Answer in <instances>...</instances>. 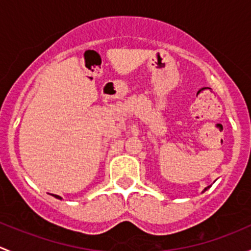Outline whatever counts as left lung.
Segmentation results:
<instances>
[{
  "label": "left lung",
  "mask_w": 251,
  "mask_h": 251,
  "mask_svg": "<svg viewBox=\"0 0 251 251\" xmlns=\"http://www.w3.org/2000/svg\"><path fill=\"white\" fill-rule=\"evenodd\" d=\"M210 187H211V186H207V187H205V188H204V191H203V193H204V192H205V191H207V189H209V188H210Z\"/></svg>",
  "instance_id": "left-lung-1"
}]
</instances>
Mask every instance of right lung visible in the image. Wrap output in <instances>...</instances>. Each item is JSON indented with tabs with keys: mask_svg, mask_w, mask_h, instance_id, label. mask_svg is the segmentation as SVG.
I'll list each match as a JSON object with an SVG mask.
<instances>
[{
	"mask_svg": "<svg viewBox=\"0 0 251 251\" xmlns=\"http://www.w3.org/2000/svg\"><path fill=\"white\" fill-rule=\"evenodd\" d=\"M53 197H54V198H57V199H62V197H59V196H55V194H52Z\"/></svg>",
	"mask_w": 251,
	"mask_h": 251,
	"instance_id": "1",
	"label": "right lung"
}]
</instances>
